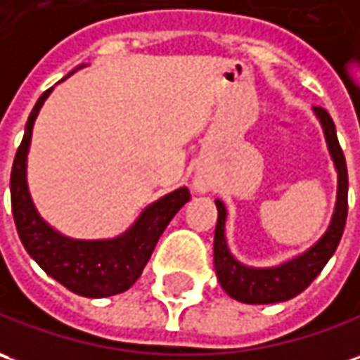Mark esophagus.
<instances>
[{"label":"esophagus","mask_w":360,"mask_h":360,"mask_svg":"<svg viewBox=\"0 0 360 360\" xmlns=\"http://www.w3.org/2000/svg\"><path fill=\"white\" fill-rule=\"evenodd\" d=\"M195 187H197V189H199V191H205V185H202V183H199V181L195 183Z\"/></svg>","instance_id":"esophagus-1"}]
</instances>
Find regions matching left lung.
Returning a JSON list of instances; mask_svg holds the SVG:
<instances>
[{"mask_svg":"<svg viewBox=\"0 0 360 360\" xmlns=\"http://www.w3.org/2000/svg\"><path fill=\"white\" fill-rule=\"evenodd\" d=\"M315 114L321 122L327 138V146L335 161V167L339 173V195H337V207H335L333 221L325 236L315 244L311 250L297 256L292 262L278 266V268H246L238 264L229 252L224 240V219L226 211L221 200H217V229H214V268L221 282L222 290L231 295L232 300L242 303H278L288 302L302 293L309 283L317 278V274L323 270L329 262L333 252L339 246L343 236L345 222H347V191H349V175H347V163H345L343 149L339 146L335 124L329 112L321 106H315Z\"/></svg>","mask_w":360,"mask_h":360,"instance_id":"left-lung-1","label":"left lung"}]
</instances>
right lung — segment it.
I'll list each match as a JSON object with an SVG mask.
<instances>
[{
	"label": "right lung",
	"instance_id": "obj_1",
	"mask_svg": "<svg viewBox=\"0 0 360 360\" xmlns=\"http://www.w3.org/2000/svg\"><path fill=\"white\" fill-rule=\"evenodd\" d=\"M53 88L45 90L29 114L25 136L11 167V211L17 234L29 256L51 278L84 297H106L129 290L138 280L169 221L189 200V191L177 189L141 212L138 222L114 240H70L41 221L27 191V151L37 114Z\"/></svg>",
	"mask_w": 360,
	"mask_h": 360
}]
</instances>
